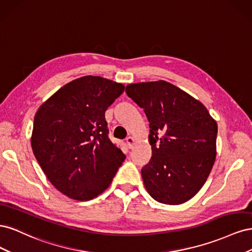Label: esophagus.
<instances>
[{"label": "esophagus", "mask_w": 252, "mask_h": 252, "mask_svg": "<svg viewBox=\"0 0 252 252\" xmlns=\"http://www.w3.org/2000/svg\"><path fill=\"white\" fill-rule=\"evenodd\" d=\"M126 143H127L128 148H132L133 144H134V139L132 138V136H128V138L126 139Z\"/></svg>", "instance_id": "34e87169"}]
</instances>
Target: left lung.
Masks as SVG:
<instances>
[{
    "mask_svg": "<svg viewBox=\"0 0 252 252\" xmlns=\"http://www.w3.org/2000/svg\"><path fill=\"white\" fill-rule=\"evenodd\" d=\"M126 94L149 122L152 157L141 170L148 193L163 204L187 202L215 164L217 122L200 101L166 81L130 84Z\"/></svg>",
    "mask_w": 252,
    "mask_h": 252,
    "instance_id": "obj_1",
    "label": "left lung"
}]
</instances>
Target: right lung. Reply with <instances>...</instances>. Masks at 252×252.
<instances>
[{
    "label": "right lung",
    "instance_id": "obj_1",
    "mask_svg": "<svg viewBox=\"0 0 252 252\" xmlns=\"http://www.w3.org/2000/svg\"><path fill=\"white\" fill-rule=\"evenodd\" d=\"M124 89L120 83L86 75L60 88L35 113L34 157L51 184L70 199L88 201L101 194L124 162L105 120Z\"/></svg>",
    "mask_w": 252,
    "mask_h": 252
}]
</instances>
